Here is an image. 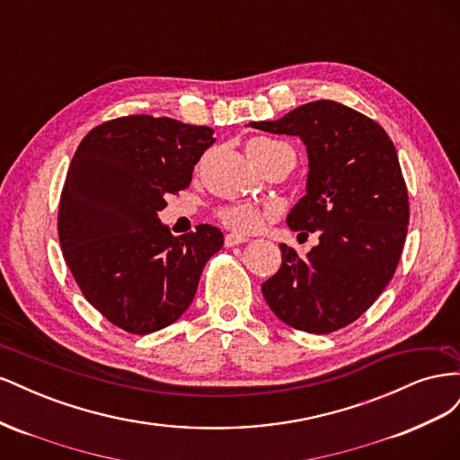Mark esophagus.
I'll return each instance as SVG.
<instances>
[{
    "label": "esophagus",
    "instance_id": "obj_1",
    "mask_svg": "<svg viewBox=\"0 0 460 460\" xmlns=\"http://www.w3.org/2000/svg\"><path fill=\"white\" fill-rule=\"evenodd\" d=\"M245 242H247V238H245V235H242V234H226V235H225L226 247H234V245L245 243Z\"/></svg>",
    "mask_w": 460,
    "mask_h": 460
}]
</instances>
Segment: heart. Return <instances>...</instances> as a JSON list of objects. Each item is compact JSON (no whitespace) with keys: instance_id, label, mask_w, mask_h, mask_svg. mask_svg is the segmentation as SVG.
I'll list each match as a JSON object with an SVG mask.
<instances>
[{"instance_id":"b5f03b06","label":"heart","mask_w":460,"mask_h":460,"mask_svg":"<svg viewBox=\"0 0 460 460\" xmlns=\"http://www.w3.org/2000/svg\"><path fill=\"white\" fill-rule=\"evenodd\" d=\"M249 146L272 149V147H280L286 144L269 140V137H255L253 142H249ZM218 218L225 222L228 228L235 230V232H242V234H249V232H255L257 228H261L262 220H264V213L261 211V208H257L253 205H245V203L243 205H226L218 211Z\"/></svg>"}]
</instances>
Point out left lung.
Segmentation results:
<instances>
[{"instance_id":"left-lung-1","label":"left lung","mask_w":460,"mask_h":460,"mask_svg":"<svg viewBox=\"0 0 460 460\" xmlns=\"http://www.w3.org/2000/svg\"><path fill=\"white\" fill-rule=\"evenodd\" d=\"M249 124L307 146V193L286 220L291 230L318 235L307 257L280 243L282 267L262 296L291 328L336 332L380 297L405 245L409 193L395 146L378 122L330 100Z\"/></svg>"}]
</instances>
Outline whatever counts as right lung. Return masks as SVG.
Returning <instances> with one entry per match:
<instances>
[{
  "instance_id": "right-lung-1",
  "label": "right lung",
  "mask_w": 460,
  "mask_h": 460,
  "mask_svg": "<svg viewBox=\"0 0 460 460\" xmlns=\"http://www.w3.org/2000/svg\"><path fill=\"white\" fill-rule=\"evenodd\" d=\"M213 134L169 117H120L90 130L68 166L58 215L63 257L82 296L124 332L176 323L225 243L211 225L174 238L157 218L164 198L190 186Z\"/></svg>"
}]
</instances>
